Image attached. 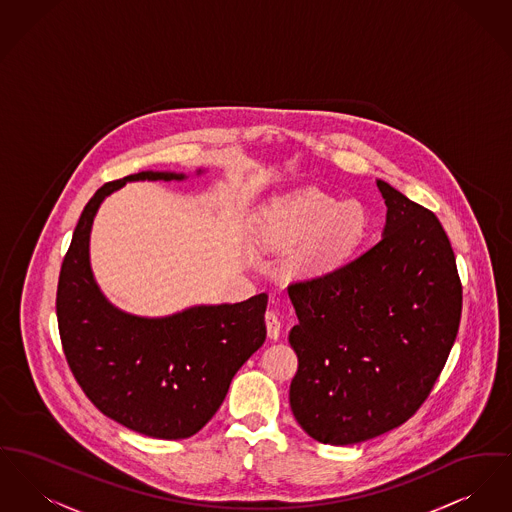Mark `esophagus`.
I'll return each instance as SVG.
<instances>
[{"instance_id":"obj_1","label":"esophagus","mask_w":512,"mask_h":512,"mask_svg":"<svg viewBox=\"0 0 512 512\" xmlns=\"http://www.w3.org/2000/svg\"><path fill=\"white\" fill-rule=\"evenodd\" d=\"M265 325H267L269 336L276 340L280 336V319H278V315L274 311H267L265 313Z\"/></svg>"}]
</instances>
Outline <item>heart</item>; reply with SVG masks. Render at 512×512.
<instances>
[{
	"label": "heart",
	"mask_w": 512,
	"mask_h": 512,
	"mask_svg": "<svg viewBox=\"0 0 512 512\" xmlns=\"http://www.w3.org/2000/svg\"><path fill=\"white\" fill-rule=\"evenodd\" d=\"M369 218L358 201L338 203L319 189H301L276 199L261 218L263 240L271 245L301 242L292 255L300 274H321L340 263L367 234Z\"/></svg>",
	"instance_id": "1"
}]
</instances>
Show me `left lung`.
Returning a JSON list of instances; mask_svg holds the SVG:
<instances>
[{"mask_svg":"<svg viewBox=\"0 0 512 512\" xmlns=\"http://www.w3.org/2000/svg\"><path fill=\"white\" fill-rule=\"evenodd\" d=\"M383 238L334 271L288 286L298 325L290 406L325 445H354L410 420L458 334L462 284L439 218L387 181Z\"/></svg>","mask_w":512,"mask_h":512,"instance_id":"obj_1","label":"left lung"}]
</instances>
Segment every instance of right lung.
<instances>
[{
	"instance_id": "1",
	"label": "right lung",
	"mask_w": 512,
	"mask_h": 512,
	"mask_svg": "<svg viewBox=\"0 0 512 512\" xmlns=\"http://www.w3.org/2000/svg\"><path fill=\"white\" fill-rule=\"evenodd\" d=\"M183 178L139 172L104 183L81 212L56 294L61 346L79 387L104 416L154 439H187L203 429L267 336V294L162 319L127 315L100 294L89 236L104 197L125 181Z\"/></svg>"
}]
</instances>
